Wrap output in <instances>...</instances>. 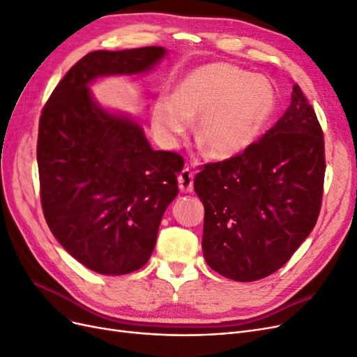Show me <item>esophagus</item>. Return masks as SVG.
Segmentation results:
<instances>
[{"label":"esophagus","mask_w":357,"mask_h":357,"mask_svg":"<svg viewBox=\"0 0 357 357\" xmlns=\"http://www.w3.org/2000/svg\"><path fill=\"white\" fill-rule=\"evenodd\" d=\"M178 183L181 192H191L194 188V172L188 167L182 169L178 176Z\"/></svg>","instance_id":"obj_1"}]
</instances>
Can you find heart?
I'll return each mask as SVG.
<instances>
[{
    "label": "heart",
    "mask_w": 357,
    "mask_h": 357,
    "mask_svg": "<svg viewBox=\"0 0 357 357\" xmlns=\"http://www.w3.org/2000/svg\"><path fill=\"white\" fill-rule=\"evenodd\" d=\"M275 110V91L268 79L238 66L212 63L183 76L175 94H160L151 125L165 147H174L199 116L197 134L215 157L247 150L261 135Z\"/></svg>",
    "instance_id": "heart-1"
}]
</instances>
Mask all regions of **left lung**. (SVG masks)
Wrapping results in <instances>:
<instances>
[{
    "label": "left lung",
    "mask_w": 357,
    "mask_h": 357,
    "mask_svg": "<svg viewBox=\"0 0 357 357\" xmlns=\"http://www.w3.org/2000/svg\"><path fill=\"white\" fill-rule=\"evenodd\" d=\"M324 178V132L294 84L288 109L265 135L195 175L207 265L241 282L282 268L316 225Z\"/></svg>",
    "instance_id": "1"
}]
</instances>
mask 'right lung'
Wrapping results in <instances>:
<instances>
[{"label":"right lung","mask_w":357,"mask_h":357,"mask_svg":"<svg viewBox=\"0 0 357 357\" xmlns=\"http://www.w3.org/2000/svg\"><path fill=\"white\" fill-rule=\"evenodd\" d=\"M165 54L163 47L92 51L66 73L39 117L45 220L66 252L101 275L130 273L149 261L183 162L153 150L137 122L102 110L88 84L142 73Z\"/></svg>","instance_id":"obj_1"}]
</instances>
